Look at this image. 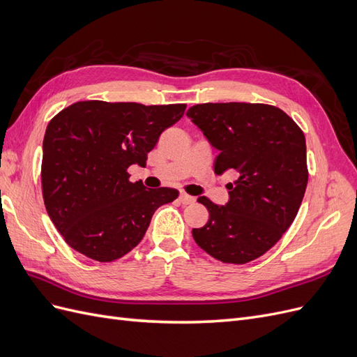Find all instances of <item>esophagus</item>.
Wrapping results in <instances>:
<instances>
[{
  "label": "esophagus",
  "mask_w": 357,
  "mask_h": 357,
  "mask_svg": "<svg viewBox=\"0 0 357 357\" xmlns=\"http://www.w3.org/2000/svg\"><path fill=\"white\" fill-rule=\"evenodd\" d=\"M178 201H180L181 204H193V202H195V198L188 195V193H180Z\"/></svg>",
  "instance_id": "34e87169"
}]
</instances>
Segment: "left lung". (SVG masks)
Masks as SVG:
<instances>
[{"instance_id":"left-lung-1","label":"left lung","mask_w":357,"mask_h":357,"mask_svg":"<svg viewBox=\"0 0 357 357\" xmlns=\"http://www.w3.org/2000/svg\"><path fill=\"white\" fill-rule=\"evenodd\" d=\"M219 150L214 172L234 169L225 205L199 197L210 218L192 229L195 243L225 264H247L266 253L295 220L308 183L307 146L301 128L268 104L207 102L188 110Z\"/></svg>"}]
</instances>
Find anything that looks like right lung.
Returning <instances> with one entry per match:
<instances>
[{"label": "right lung", "instance_id": "obj_1", "mask_svg": "<svg viewBox=\"0 0 357 357\" xmlns=\"http://www.w3.org/2000/svg\"><path fill=\"white\" fill-rule=\"evenodd\" d=\"M186 104L79 101L59 112L43 139L41 189L49 218L75 252L98 262L125 256L143 240L153 213L177 189H146L128 168L146 165L159 135Z\"/></svg>", "mask_w": 357, "mask_h": 357}]
</instances>
